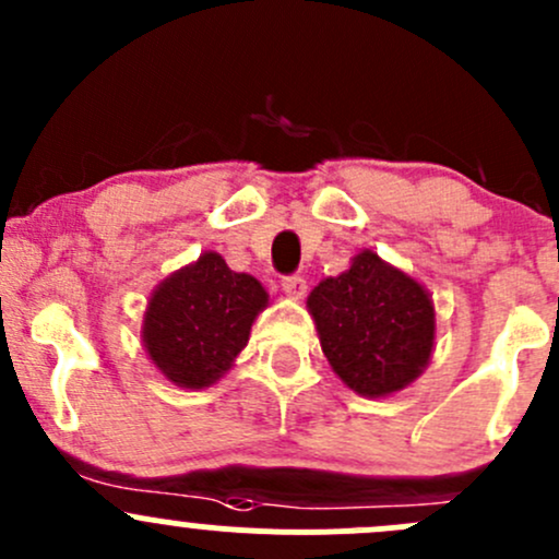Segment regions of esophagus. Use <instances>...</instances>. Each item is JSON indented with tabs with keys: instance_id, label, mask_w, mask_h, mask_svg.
I'll return each instance as SVG.
<instances>
[{
	"instance_id": "esophagus-1",
	"label": "esophagus",
	"mask_w": 559,
	"mask_h": 559,
	"mask_svg": "<svg viewBox=\"0 0 559 559\" xmlns=\"http://www.w3.org/2000/svg\"><path fill=\"white\" fill-rule=\"evenodd\" d=\"M281 286H284L286 295H292V297H302V295H306V289H308L306 278H302V275H297V273L295 275H284Z\"/></svg>"
}]
</instances>
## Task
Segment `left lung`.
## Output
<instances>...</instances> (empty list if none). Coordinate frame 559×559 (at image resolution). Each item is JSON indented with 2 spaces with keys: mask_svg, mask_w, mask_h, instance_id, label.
Returning <instances> with one entry per match:
<instances>
[{
  "mask_svg": "<svg viewBox=\"0 0 559 559\" xmlns=\"http://www.w3.org/2000/svg\"><path fill=\"white\" fill-rule=\"evenodd\" d=\"M321 352L354 392L384 397L427 368L436 337L430 295L373 251L308 297Z\"/></svg>",
  "mask_w": 559,
  "mask_h": 559,
  "instance_id": "obj_1",
  "label": "left lung"
}]
</instances>
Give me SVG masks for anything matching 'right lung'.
<instances>
[{
	"instance_id": "add662e5",
	"label": "right lung",
	"mask_w": 559,
	"mask_h": 559,
	"mask_svg": "<svg viewBox=\"0 0 559 559\" xmlns=\"http://www.w3.org/2000/svg\"><path fill=\"white\" fill-rule=\"evenodd\" d=\"M264 306L267 292L257 278L235 273L218 253L207 251L156 286L143 343L173 384L211 386L246 348Z\"/></svg>"
}]
</instances>
